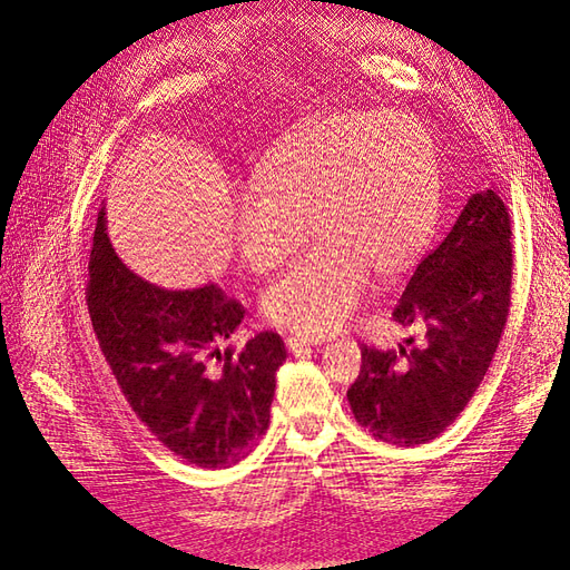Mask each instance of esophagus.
Masks as SVG:
<instances>
[{
  "instance_id": "esophagus-1",
  "label": "esophagus",
  "mask_w": 570,
  "mask_h": 570,
  "mask_svg": "<svg viewBox=\"0 0 570 570\" xmlns=\"http://www.w3.org/2000/svg\"><path fill=\"white\" fill-rule=\"evenodd\" d=\"M323 340H308V337H299V335H292V337H287L285 340V344H287V350L292 352V354H302V352H306L308 347H314V344H321Z\"/></svg>"
}]
</instances>
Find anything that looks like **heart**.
Here are the masks:
<instances>
[{
    "instance_id": "b5f03b06",
    "label": "heart",
    "mask_w": 570,
    "mask_h": 570,
    "mask_svg": "<svg viewBox=\"0 0 570 570\" xmlns=\"http://www.w3.org/2000/svg\"><path fill=\"white\" fill-rule=\"evenodd\" d=\"M256 189L233 197V233L254 273L321 239L264 292L271 323L335 333L368 297L373 271L394 275L425 252L438 223V161L404 114L340 111L292 130L258 161Z\"/></svg>"
}]
</instances>
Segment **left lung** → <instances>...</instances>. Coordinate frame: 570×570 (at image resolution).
Wrapping results in <instances>:
<instances>
[{"instance_id": "left-lung-1", "label": "left lung", "mask_w": 570, "mask_h": 570, "mask_svg": "<svg viewBox=\"0 0 570 570\" xmlns=\"http://www.w3.org/2000/svg\"><path fill=\"white\" fill-rule=\"evenodd\" d=\"M511 220L494 189L465 202L440 247L404 289L392 318L423 333L400 350L361 347V373L347 390L358 425L396 446L435 440L485 377L511 304Z\"/></svg>"}]
</instances>
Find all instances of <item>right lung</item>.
Returning <instances> with one entry per match:
<instances>
[{
    "label": "right lung",
    "instance_id": "obj_1",
    "mask_svg": "<svg viewBox=\"0 0 570 570\" xmlns=\"http://www.w3.org/2000/svg\"><path fill=\"white\" fill-rule=\"evenodd\" d=\"M88 273L99 350L137 419L199 469H228L245 459L271 421L275 371L287 358L281 335L264 331L239 352H220L245 306L218 285L166 289L140 278L111 247L105 209Z\"/></svg>",
    "mask_w": 570,
    "mask_h": 570
}]
</instances>
